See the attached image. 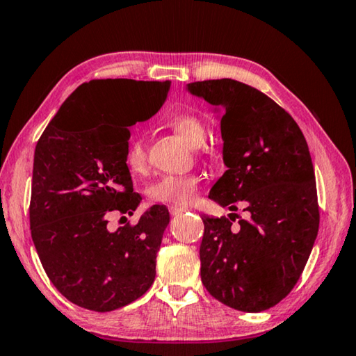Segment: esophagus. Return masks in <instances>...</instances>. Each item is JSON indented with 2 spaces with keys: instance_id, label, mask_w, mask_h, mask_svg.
<instances>
[{
  "instance_id": "esophagus-1",
  "label": "esophagus",
  "mask_w": 356,
  "mask_h": 356,
  "mask_svg": "<svg viewBox=\"0 0 356 356\" xmlns=\"http://www.w3.org/2000/svg\"><path fill=\"white\" fill-rule=\"evenodd\" d=\"M168 211H170L172 216H177V214L184 213L186 208H181V207H170V208H168Z\"/></svg>"
}]
</instances>
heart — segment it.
I'll use <instances>...</instances> for the list:
<instances>
[{"label":"heart","mask_w":356,"mask_h":356,"mask_svg":"<svg viewBox=\"0 0 356 356\" xmlns=\"http://www.w3.org/2000/svg\"><path fill=\"white\" fill-rule=\"evenodd\" d=\"M173 129L191 143V145H200L207 137V124L203 118L195 114H177L170 118ZM124 164L133 177H140L147 172V143L139 136H133L128 140L124 149ZM200 178L195 173L183 175H162L156 178L153 183L148 184L147 195L152 202L161 204H172V207H188L195 200Z\"/></svg>","instance_id":"heart-1"}]
</instances>
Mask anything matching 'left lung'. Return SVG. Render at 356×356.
Returning a JSON list of instances; mask_svg holds the SVG:
<instances>
[{
    "label": "left lung",
    "instance_id": "left-lung-1",
    "mask_svg": "<svg viewBox=\"0 0 356 356\" xmlns=\"http://www.w3.org/2000/svg\"><path fill=\"white\" fill-rule=\"evenodd\" d=\"M192 95L223 109L227 172L209 198L245 219L202 217V282L217 300L245 313L275 307L300 278L319 229L314 167L294 118L234 79L197 81Z\"/></svg>",
    "mask_w": 356,
    "mask_h": 356
}]
</instances>
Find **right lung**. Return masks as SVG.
<instances>
[{
    "mask_svg": "<svg viewBox=\"0 0 356 356\" xmlns=\"http://www.w3.org/2000/svg\"><path fill=\"white\" fill-rule=\"evenodd\" d=\"M168 89L170 81L92 79L65 99L37 142L31 236L56 289L81 308H122L154 282L168 209L153 204L137 225L115 232L108 217L139 207L124 164L129 128L153 117Z\"/></svg>",
    "mask_w": 356,
    "mask_h": 356,
    "instance_id": "1",
    "label": "right lung"
}]
</instances>
